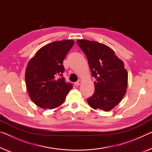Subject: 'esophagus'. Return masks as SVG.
Instances as JSON below:
<instances>
[{
  "label": "esophagus",
  "mask_w": 152,
  "mask_h": 152,
  "mask_svg": "<svg viewBox=\"0 0 152 152\" xmlns=\"http://www.w3.org/2000/svg\"><path fill=\"white\" fill-rule=\"evenodd\" d=\"M81 82H82V81L80 80V79H79V80L77 81V82L75 83V85L76 86H78L80 85V84L81 83Z\"/></svg>",
  "instance_id": "obj_1"
}]
</instances>
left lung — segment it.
I'll use <instances>...</instances> for the list:
<instances>
[{"mask_svg":"<svg viewBox=\"0 0 152 152\" xmlns=\"http://www.w3.org/2000/svg\"><path fill=\"white\" fill-rule=\"evenodd\" d=\"M77 43L87 57L95 90L87 99L94 109L109 111L120 102L126 92L128 72L114 51L104 44L85 39Z\"/></svg>","mask_w":152,"mask_h":152,"instance_id":"8db88e82","label":"left lung"}]
</instances>
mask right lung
Segmentation results:
<instances>
[{
  "label": "right lung",
  "instance_id": "add662e5",
  "mask_svg": "<svg viewBox=\"0 0 152 152\" xmlns=\"http://www.w3.org/2000/svg\"><path fill=\"white\" fill-rule=\"evenodd\" d=\"M74 41H54L42 47L30 60L25 79L28 93L34 104L44 109H52L64 102L71 83L65 81L63 60Z\"/></svg>",
  "mask_w": 152,
  "mask_h": 152
}]
</instances>
